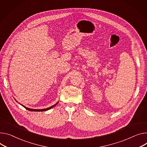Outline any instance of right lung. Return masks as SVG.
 I'll list each match as a JSON object with an SVG mask.
<instances>
[{
  "label": "right lung",
  "mask_w": 147,
  "mask_h": 147,
  "mask_svg": "<svg viewBox=\"0 0 147 147\" xmlns=\"http://www.w3.org/2000/svg\"><path fill=\"white\" fill-rule=\"evenodd\" d=\"M58 104V102L56 103V104H55V105H53V106H52V107H49V108H46V109H30V108H26V107H25V106H24V105H22L23 106L24 108H25L27 110H28V111H47V110H49V109H50L51 108H53V107H55L56 104Z\"/></svg>",
  "instance_id": "right-lung-1"
}]
</instances>
